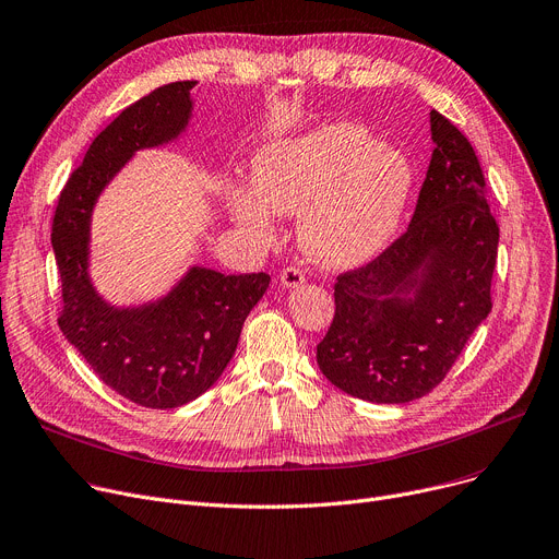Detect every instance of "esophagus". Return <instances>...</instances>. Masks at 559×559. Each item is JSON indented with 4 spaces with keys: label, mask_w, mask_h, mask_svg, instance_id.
Listing matches in <instances>:
<instances>
[{
    "label": "esophagus",
    "mask_w": 559,
    "mask_h": 559,
    "mask_svg": "<svg viewBox=\"0 0 559 559\" xmlns=\"http://www.w3.org/2000/svg\"><path fill=\"white\" fill-rule=\"evenodd\" d=\"M281 283H283V287H287V289L301 287V285L306 283V274H304L301 270H296V267H287V270L281 272Z\"/></svg>",
    "instance_id": "obj_1"
}]
</instances>
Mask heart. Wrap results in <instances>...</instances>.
<instances>
[{"instance_id": "obj_1", "label": "heart", "mask_w": 559, "mask_h": 559, "mask_svg": "<svg viewBox=\"0 0 559 559\" xmlns=\"http://www.w3.org/2000/svg\"><path fill=\"white\" fill-rule=\"evenodd\" d=\"M253 181L229 193L240 227L270 238L274 213L299 215V242L314 263L355 267L400 231L416 168L364 126L328 123L265 143L253 157Z\"/></svg>"}]
</instances>
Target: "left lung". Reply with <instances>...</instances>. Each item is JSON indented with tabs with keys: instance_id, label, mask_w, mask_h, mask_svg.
I'll return each instance as SVG.
<instances>
[{
	"instance_id": "left-lung-1",
	"label": "left lung",
	"mask_w": 559,
	"mask_h": 559,
	"mask_svg": "<svg viewBox=\"0 0 559 559\" xmlns=\"http://www.w3.org/2000/svg\"><path fill=\"white\" fill-rule=\"evenodd\" d=\"M433 155L408 229L373 263L334 283V319L317 346L344 393L402 404L442 382L492 310L499 227L463 132L429 111Z\"/></svg>"
}]
</instances>
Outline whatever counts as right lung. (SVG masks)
Listing matches in <instances>:
<instances>
[{
	"instance_id": "obj_1",
	"label": "right lung",
	"mask_w": 559,
	"mask_h": 559,
	"mask_svg": "<svg viewBox=\"0 0 559 559\" xmlns=\"http://www.w3.org/2000/svg\"><path fill=\"white\" fill-rule=\"evenodd\" d=\"M195 85L168 83L126 107L67 179L51 229L62 334L111 391L147 408L189 404L217 382L272 281L263 272L227 276L191 265L159 299L115 306L90 276L98 198L139 151L168 145L189 130Z\"/></svg>"
}]
</instances>
